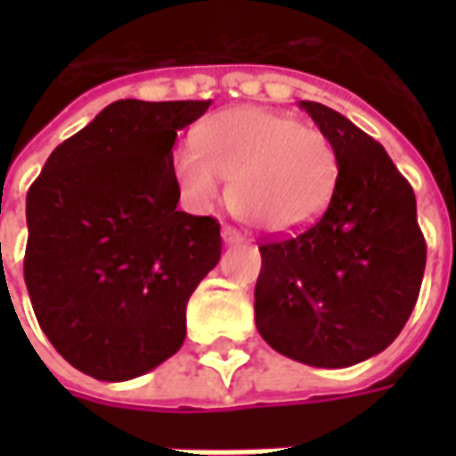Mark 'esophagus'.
<instances>
[{"mask_svg":"<svg viewBox=\"0 0 456 456\" xmlns=\"http://www.w3.org/2000/svg\"><path fill=\"white\" fill-rule=\"evenodd\" d=\"M222 241H224L227 247H237V244H244V237H241L234 227H224L222 229Z\"/></svg>","mask_w":456,"mask_h":456,"instance_id":"1","label":"esophagus"}]
</instances>
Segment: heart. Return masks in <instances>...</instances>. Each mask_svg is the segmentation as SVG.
Returning <instances> with one entry per match:
<instances>
[{
	"label": "heart",
	"mask_w": 456,
	"mask_h": 456,
	"mask_svg": "<svg viewBox=\"0 0 456 456\" xmlns=\"http://www.w3.org/2000/svg\"><path fill=\"white\" fill-rule=\"evenodd\" d=\"M180 190L195 208L219 198L222 175L241 217L264 232L313 224L332 198L337 151L325 131L266 107L219 112L173 156Z\"/></svg>",
	"instance_id": "obj_1"
}]
</instances>
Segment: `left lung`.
<instances>
[{"label": "left lung", "mask_w": 456, "mask_h": 456, "mask_svg": "<svg viewBox=\"0 0 456 456\" xmlns=\"http://www.w3.org/2000/svg\"><path fill=\"white\" fill-rule=\"evenodd\" d=\"M337 151L325 215L261 244L256 330L278 354L344 369L381 354L408 322L425 273L415 192L379 141L320 102L303 100Z\"/></svg>", "instance_id": "8db88e82"}]
</instances>
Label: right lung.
I'll list each match as a JSON object with an SVG mask.
<instances>
[{"label": "right lung", "mask_w": 456, "mask_h": 456, "mask_svg": "<svg viewBox=\"0 0 456 456\" xmlns=\"http://www.w3.org/2000/svg\"><path fill=\"white\" fill-rule=\"evenodd\" d=\"M209 100H119L48 156L26 195L24 278L55 352L97 381L149 373L185 342L217 266V219L180 212L178 131Z\"/></svg>", "instance_id": "obj_1"}]
</instances>
